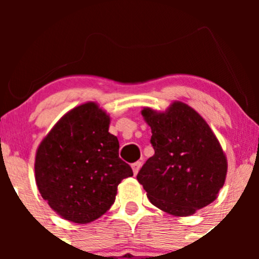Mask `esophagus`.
I'll return each instance as SVG.
<instances>
[{
    "label": "esophagus",
    "instance_id": "1",
    "mask_svg": "<svg viewBox=\"0 0 259 259\" xmlns=\"http://www.w3.org/2000/svg\"><path fill=\"white\" fill-rule=\"evenodd\" d=\"M132 168H133V173H134V176H137V174L139 173L140 168H142V163H140V161H137V163L133 164Z\"/></svg>",
    "mask_w": 259,
    "mask_h": 259
}]
</instances>
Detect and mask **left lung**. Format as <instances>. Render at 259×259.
<instances>
[{
    "label": "left lung",
    "instance_id": "1",
    "mask_svg": "<svg viewBox=\"0 0 259 259\" xmlns=\"http://www.w3.org/2000/svg\"><path fill=\"white\" fill-rule=\"evenodd\" d=\"M142 115L151 129L155 153L137 179L151 204L188 217L214 202L226 182L228 161L207 121L177 100L165 111L143 108Z\"/></svg>",
    "mask_w": 259,
    "mask_h": 259
}]
</instances>
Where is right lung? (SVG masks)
<instances>
[{
	"label": "right lung",
	"mask_w": 259,
	"mask_h": 259,
	"mask_svg": "<svg viewBox=\"0 0 259 259\" xmlns=\"http://www.w3.org/2000/svg\"><path fill=\"white\" fill-rule=\"evenodd\" d=\"M110 115L95 101L67 111L36 150L35 180L41 197L61 218L86 224L114 204L117 185L133 176L109 133Z\"/></svg>",
	"instance_id": "obj_1"
}]
</instances>
